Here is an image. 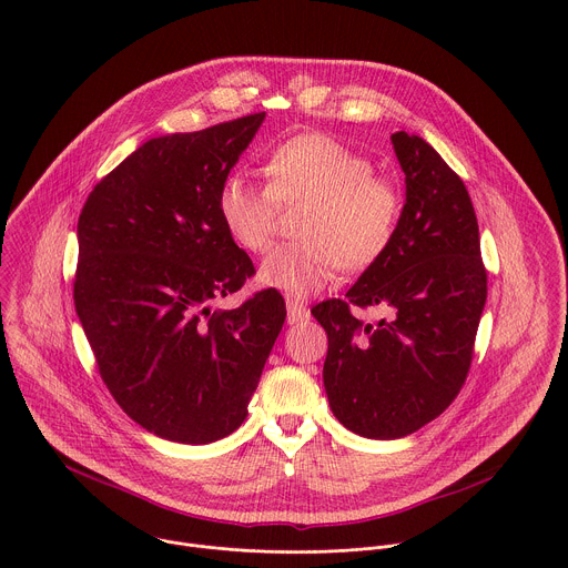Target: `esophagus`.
Here are the masks:
<instances>
[{
    "label": "esophagus",
    "instance_id": "obj_1",
    "mask_svg": "<svg viewBox=\"0 0 568 568\" xmlns=\"http://www.w3.org/2000/svg\"><path fill=\"white\" fill-rule=\"evenodd\" d=\"M285 303H287V321L290 323H301V321H305L310 316V310H307V305L301 298L287 296Z\"/></svg>",
    "mask_w": 568,
    "mask_h": 568
}]
</instances>
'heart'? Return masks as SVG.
Here are the masks:
<instances>
[{
	"mask_svg": "<svg viewBox=\"0 0 568 568\" xmlns=\"http://www.w3.org/2000/svg\"><path fill=\"white\" fill-rule=\"evenodd\" d=\"M265 186L231 173L217 189V215L237 247L270 250L281 206L305 204L296 235L261 265V283L305 296L326 287L339 270L377 265L402 220V191L373 173V161L335 136L305 132L278 141L265 156Z\"/></svg>",
	"mask_w": 568,
	"mask_h": 568,
	"instance_id": "obj_1",
	"label": "heart"
}]
</instances>
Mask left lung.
<instances>
[{"label": "left lung", "instance_id": "1", "mask_svg": "<svg viewBox=\"0 0 568 568\" xmlns=\"http://www.w3.org/2000/svg\"><path fill=\"white\" fill-rule=\"evenodd\" d=\"M407 204L388 254L346 292L312 307L328 335L331 409L366 438L390 440L438 418L460 393L488 296L478 224L463 180L420 136L390 134ZM389 314L364 324L353 306Z\"/></svg>", "mask_w": 568, "mask_h": 568}]
</instances>
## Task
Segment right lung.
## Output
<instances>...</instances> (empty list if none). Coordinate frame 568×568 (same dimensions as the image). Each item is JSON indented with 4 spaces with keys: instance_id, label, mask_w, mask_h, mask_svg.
I'll use <instances>...</instances> for the list:
<instances>
[{
    "instance_id": "obj_1",
    "label": "right lung",
    "mask_w": 568,
    "mask_h": 568,
    "mask_svg": "<svg viewBox=\"0 0 568 568\" xmlns=\"http://www.w3.org/2000/svg\"><path fill=\"white\" fill-rule=\"evenodd\" d=\"M265 112L145 141L78 217L73 303L103 384L143 429L204 445L247 418L285 301L261 290L211 310L256 274L217 215V189Z\"/></svg>"
}]
</instances>
